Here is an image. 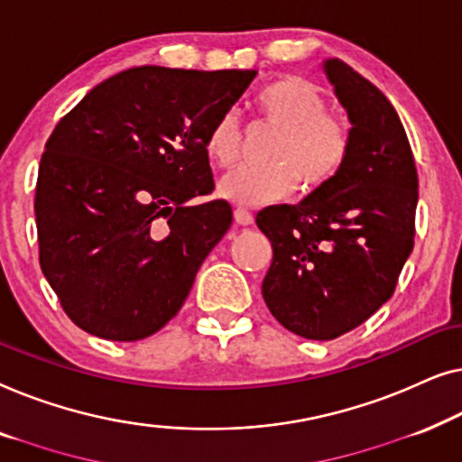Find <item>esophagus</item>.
I'll list each match as a JSON object with an SVG mask.
<instances>
[{
  "mask_svg": "<svg viewBox=\"0 0 462 462\" xmlns=\"http://www.w3.org/2000/svg\"><path fill=\"white\" fill-rule=\"evenodd\" d=\"M234 217H236V222L240 226H251L253 219H255L253 211L246 209V207H236V209H234Z\"/></svg>",
  "mask_w": 462,
  "mask_h": 462,
  "instance_id": "34e87169",
  "label": "esophagus"
}]
</instances>
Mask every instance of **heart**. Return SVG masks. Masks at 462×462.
<instances>
[{"label": "heart", "mask_w": 462, "mask_h": 462, "mask_svg": "<svg viewBox=\"0 0 462 462\" xmlns=\"http://www.w3.org/2000/svg\"><path fill=\"white\" fill-rule=\"evenodd\" d=\"M259 116L281 127L265 152L270 163L238 169L219 184V194L240 205L274 203L299 186L320 190L347 165L352 125L327 113L324 96L310 81L284 77L255 96ZM205 152L219 169H232L243 152V132L234 113L219 115L205 135Z\"/></svg>", "instance_id": "1"}]
</instances>
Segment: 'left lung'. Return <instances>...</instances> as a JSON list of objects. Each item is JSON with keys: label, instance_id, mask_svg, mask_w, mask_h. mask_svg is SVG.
Returning a JSON list of instances; mask_svg holds the SVG:
<instances>
[{"label": "left lung", "instance_id": "1", "mask_svg": "<svg viewBox=\"0 0 462 462\" xmlns=\"http://www.w3.org/2000/svg\"><path fill=\"white\" fill-rule=\"evenodd\" d=\"M352 121V154L299 205H270L255 222L272 243L262 282L272 316L305 339L330 341L393 295L414 246L419 175L392 104L341 60L324 64Z\"/></svg>", "mask_w": 462, "mask_h": 462}]
</instances>
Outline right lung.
Masks as SVG:
<instances>
[{"mask_svg": "<svg viewBox=\"0 0 462 462\" xmlns=\"http://www.w3.org/2000/svg\"><path fill=\"white\" fill-rule=\"evenodd\" d=\"M257 70L135 67L58 121L35 190L39 263L89 335L140 341L165 327L232 224L205 135Z\"/></svg>", "mask_w": 462, "mask_h": 462, "instance_id": "right-lung-1", "label": "right lung"}]
</instances>
